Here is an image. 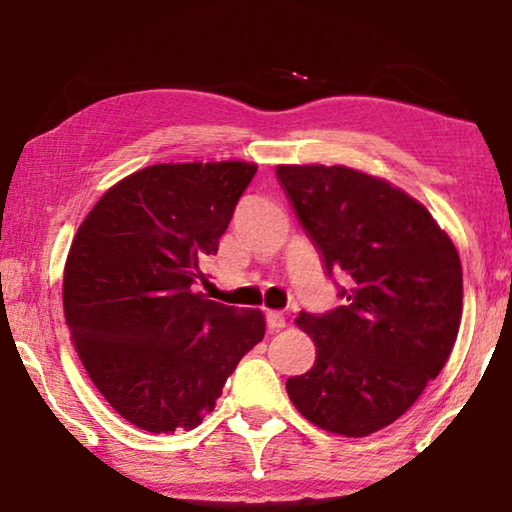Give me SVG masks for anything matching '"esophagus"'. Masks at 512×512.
<instances>
[{
    "instance_id": "esophagus-1",
    "label": "esophagus",
    "mask_w": 512,
    "mask_h": 512,
    "mask_svg": "<svg viewBox=\"0 0 512 512\" xmlns=\"http://www.w3.org/2000/svg\"><path fill=\"white\" fill-rule=\"evenodd\" d=\"M266 325H268V329H271V332H280V329L287 327V318H284L280 311H268Z\"/></svg>"
}]
</instances>
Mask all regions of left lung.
<instances>
[{"label": "left lung", "mask_w": 512, "mask_h": 512, "mask_svg": "<svg viewBox=\"0 0 512 512\" xmlns=\"http://www.w3.org/2000/svg\"><path fill=\"white\" fill-rule=\"evenodd\" d=\"M275 173L327 277H345L341 307L298 314L316 361L287 379V393L316 427L370 436L447 363L463 314L461 259L427 207L386 180L323 164Z\"/></svg>", "instance_id": "1"}]
</instances>
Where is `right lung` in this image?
<instances>
[{"label":"right lung","instance_id":"1","mask_svg":"<svg viewBox=\"0 0 512 512\" xmlns=\"http://www.w3.org/2000/svg\"><path fill=\"white\" fill-rule=\"evenodd\" d=\"M257 167L153 164L110 187L69 248L65 320L83 368L121 418L194 429L264 339V316L196 291Z\"/></svg>","mask_w":512,"mask_h":512}]
</instances>
